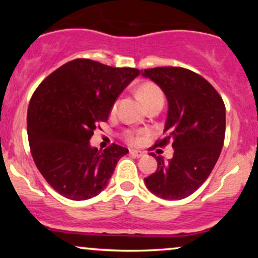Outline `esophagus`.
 I'll list each match as a JSON object with an SVG mask.
<instances>
[{
  "label": "esophagus",
  "mask_w": 258,
  "mask_h": 258,
  "mask_svg": "<svg viewBox=\"0 0 258 258\" xmlns=\"http://www.w3.org/2000/svg\"><path fill=\"white\" fill-rule=\"evenodd\" d=\"M130 154L135 158H142L144 155V152H141V150H130Z\"/></svg>",
  "instance_id": "obj_1"
}]
</instances>
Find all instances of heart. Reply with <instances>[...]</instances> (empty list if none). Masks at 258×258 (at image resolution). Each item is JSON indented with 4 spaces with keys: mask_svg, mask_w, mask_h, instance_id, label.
<instances>
[{
    "mask_svg": "<svg viewBox=\"0 0 258 258\" xmlns=\"http://www.w3.org/2000/svg\"><path fill=\"white\" fill-rule=\"evenodd\" d=\"M138 94L148 108H149L152 104H154L155 102L164 100V93H162V91L160 90V88L155 84H153V82H146V84L139 86ZM116 108H117V104L116 103H114V104L111 105V109H110L111 114H115V112H116ZM143 135H144V132H142V131L127 132L126 139L130 142V143L137 144L141 142L142 136Z\"/></svg>",
    "mask_w": 258,
    "mask_h": 258,
    "instance_id": "1",
    "label": "heart"
}]
</instances>
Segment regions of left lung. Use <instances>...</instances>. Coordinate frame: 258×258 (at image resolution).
<instances>
[{
  "label": "left lung",
  "instance_id": "1",
  "mask_svg": "<svg viewBox=\"0 0 258 258\" xmlns=\"http://www.w3.org/2000/svg\"><path fill=\"white\" fill-rule=\"evenodd\" d=\"M161 88L168 102L164 133L154 147L168 142L173 158L155 156L158 170L144 178L156 197L180 200L203 184L214 170L223 147L226 106L218 92L199 74L177 67H160L142 72Z\"/></svg>",
  "mask_w": 258,
  "mask_h": 258
}]
</instances>
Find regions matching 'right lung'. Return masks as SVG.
<instances>
[{"label": "right lung", "instance_id": "add662e5", "mask_svg": "<svg viewBox=\"0 0 258 258\" xmlns=\"http://www.w3.org/2000/svg\"><path fill=\"white\" fill-rule=\"evenodd\" d=\"M135 68H112L91 59L61 65L41 82L28 109V137L38 171L59 194L87 200L108 184L117 161L128 153L112 144L98 150L90 139L133 79Z\"/></svg>", "mask_w": 258, "mask_h": 258}]
</instances>
